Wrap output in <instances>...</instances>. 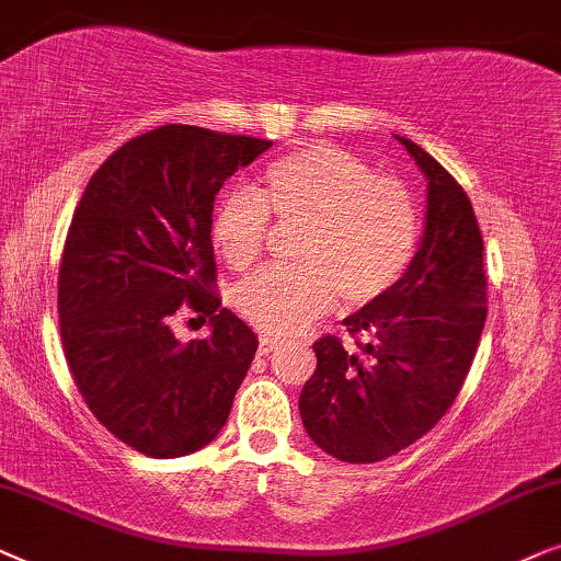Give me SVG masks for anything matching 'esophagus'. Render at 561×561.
<instances>
[{
	"label": "esophagus",
	"instance_id": "34e87169",
	"mask_svg": "<svg viewBox=\"0 0 561 561\" xmlns=\"http://www.w3.org/2000/svg\"><path fill=\"white\" fill-rule=\"evenodd\" d=\"M274 346H276V341L272 339V335H261V339H259V354H261V356L272 354Z\"/></svg>",
	"mask_w": 561,
	"mask_h": 561
}]
</instances>
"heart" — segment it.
Instances as JSON below:
<instances>
[{"instance_id":"obj_1","label":"heart","mask_w":561,"mask_h":561,"mask_svg":"<svg viewBox=\"0 0 561 561\" xmlns=\"http://www.w3.org/2000/svg\"><path fill=\"white\" fill-rule=\"evenodd\" d=\"M268 213L300 226L297 266L264 268L233 293L243 320L268 335L302 331L333 308L379 300L402 279L421 238L415 194L398 176L375 174L367 161L333 144H310L274 159L259 190H233L213 213V245L243 272L264 256Z\"/></svg>"}]
</instances>
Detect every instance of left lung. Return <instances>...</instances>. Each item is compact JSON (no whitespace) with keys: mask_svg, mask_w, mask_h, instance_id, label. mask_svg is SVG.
Returning a JSON list of instances; mask_svg holds the SVG:
<instances>
[{"mask_svg":"<svg viewBox=\"0 0 561 561\" xmlns=\"http://www.w3.org/2000/svg\"><path fill=\"white\" fill-rule=\"evenodd\" d=\"M428 179L421 249L390 293L316 341L318 367L300 415L320 449L371 465L425 436L457 400L488 318L482 233L461 184L413 140L398 138Z\"/></svg>","mask_w":561,"mask_h":561,"instance_id":"8db88e82","label":"left lung"}]
</instances>
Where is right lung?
Here are the masks:
<instances>
[{
  "instance_id": "obj_1",
  "label": "right lung",
  "mask_w": 561,
  "mask_h": 561,
  "mask_svg": "<svg viewBox=\"0 0 561 561\" xmlns=\"http://www.w3.org/2000/svg\"><path fill=\"white\" fill-rule=\"evenodd\" d=\"M272 140L161 125L119 146L89 179L58 268V325L73 385L112 436L146 457L203 449L230 415L259 341L220 308L213 205ZM192 309L207 340L175 341Z\"/></svg>"
}]
</instances>
